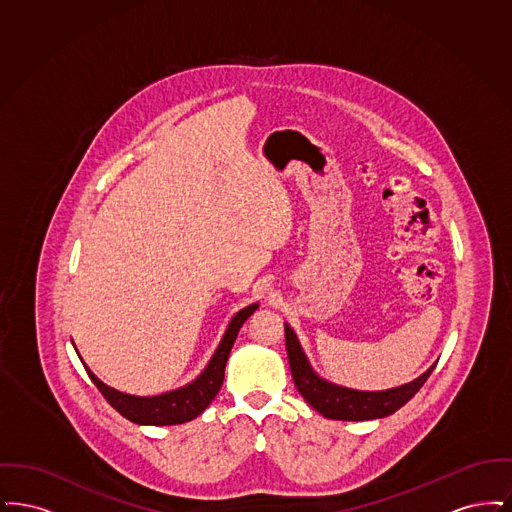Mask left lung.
Wrapping results in <instances>:
<instances>
[{"label":"left lung","mask_w":512,"mask_h":512,"mask_svg":"<svg viewBox=\"0 0 512 512\" xmlns=\"http://www.w3.org/2000/svg\"><path fill=\"white\" fill-rule=\"evenodd\" d=\"M284 330L295 388L315 411L332 420H372L399 411L424 386L436 366H430L422 376L401 388L388 391L347 390L320 380L307 363L292 328L286 326Z\"/></svg>","instance_id":"left-lung-1"}]
</instances>
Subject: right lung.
<instances>
[{
    "instance_id": "obj_1",
    "label": "right lung",
    "mask_w": 512,
    "mask_h": 512,
    "mask_svg": "<svg viewBox=\"0 0 512 512\" xmlns=\"http://www.w3.org/2000/svg\"><path fill=\"white\" fill-rule=\"evenodd\" d=\"M255 309H257V303L245 307L236 317L232 318L213 359L201 372V376L192 384H188L186 388L169 391L163 395H155V397H134V395H126V393L105 386L90 372L88 366H84V368H86L88 376L92 378V382L98 386L101 395L107 399V403L113 409H117L124 418H128L130 422L151 424V426H171V424L190 422L197 414L203 413L209 407V403L217 397L222 380H224V366L228 361L230 349L236 341L240 328L244 326L245 320L255 313Z\"/></svg>"
}]
</instances>
